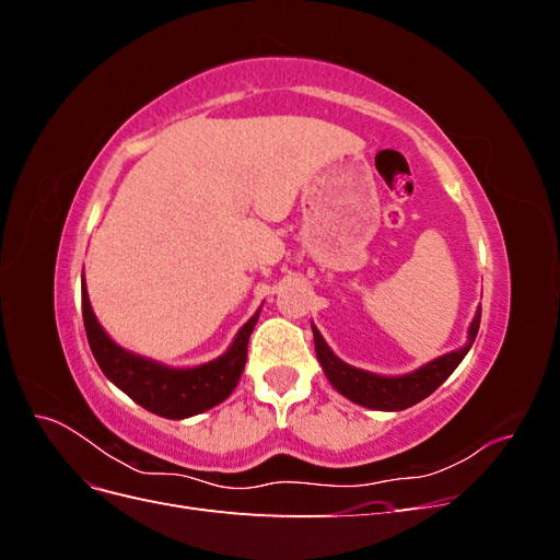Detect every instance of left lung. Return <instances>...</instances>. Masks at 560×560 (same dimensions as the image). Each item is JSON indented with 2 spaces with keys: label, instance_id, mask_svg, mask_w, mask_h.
<instances>
[{
  "label": "left lung",
  "instance_id": "left-lung-1",
  "mask_svg": "<svg viewBox=\"0 0 560 560\" xmlns=\"http://www.w3.org/2000/svg\"><path fill=\"white\" fill-rule=\"evenodd\" d=\"M481 325V311L474 317L471 327H469V343L460 350L448 352L444 358H439L425 366H420L418 371L409 376H397V378H387V376H376L369 374V371L354 369L346 362H341L336 354L329 350L325 343V338L313 327V338H315V352L317 360L325 369V374L329 383L338 389V393L346 395L350 401L366 406V409H378V411H401L409 409V406L418 404L420 399L430 397L434 389L442 385L455 366L463 362L467 350L471 348L474 338L479 334Z\"/></svg>",
  "mask_w": 560,
  "mask_h": 560
}]
</instances>
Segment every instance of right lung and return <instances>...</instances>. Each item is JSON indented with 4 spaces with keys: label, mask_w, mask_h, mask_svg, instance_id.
<instances>
[{
    "label": "right lung",
    "mask_w": 560,
    "mask_h": 560,
    "mask_svg": "<svg viewBox=\"0 0 560 560\" xmlns=\"http://www.w3.org/2000/svg\"><path fill=\"white\" fill-rule=\"evenodd\" d=\"M81 313L93 358L103 374L147 411L177 420L208 411L233 393L245 369L249 334L259 319L257 313L247 322L222 358L194 369H173L116 346L97 325L86 284L81 287Z\"/></svg>",
    "instance_id": "obj_1"
}]
</instances>
